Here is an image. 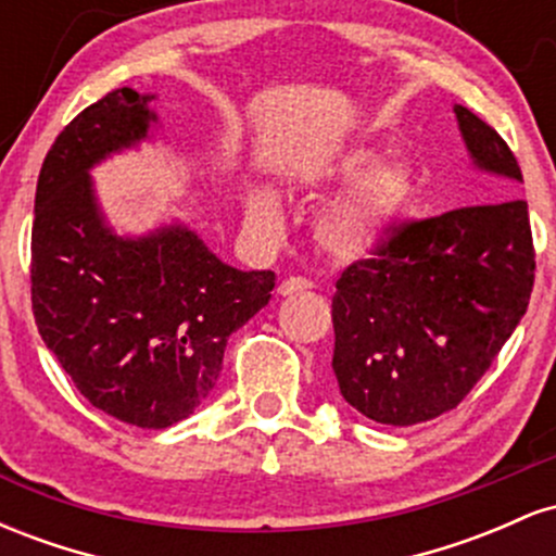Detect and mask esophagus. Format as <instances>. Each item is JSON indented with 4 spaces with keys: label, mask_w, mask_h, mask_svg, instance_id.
I'll use <instances>...</instances> for the list:
<instances>
[{
    "label": "esophagus",
    "mask_w": 556,
    "mask_h": 556,
    "mask_svg": "<svg viewBox=\"0 0 556 556\" xmlns=\"http://www.w3.org/2000/svg\"><path fill=\"white\" fill-rule=\"evenodd\" d=\"M311 290V282L305 277H287L282 285H279V295H298V292Z\"/></svg>",
    "instance_id": "obj_1"
}]
</instances>
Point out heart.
I'll use <instances>...</instances> for the list:
<instances>
[{
  "instance_id": "1",
  "label": "heart",
  "mask_w": 556,
  "mask_h": 556,
  "mask_svg": "<svg viewBox=\"0 0 556 556\" xmlns=\"http://www.w3.org/2000/svg\"><path fill=\"white\" fill-rule=\"evenodd\" d=\"M374 146H353L331 156L308 175L311 193L327 195L344 190L324 208L316 222V238L337 258L371 256L392 240L410 214L418 195L416 172L405 162H381ZM248 214L264 227L282 225V203L269 188H253Z\"/></svg>"
}]
</instances>
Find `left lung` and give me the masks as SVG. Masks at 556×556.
<instances>
[{
  "instance_id": "8db88e82",
  "label": "left lung",
  "mask_w": 556,
  "mask_h": 556,
  "mask_svg": "<svg viewBox=\"0 0 556 556\" xmlns=\"http://www.w3.org/2000/svg\"><path fill=\"white\" fill-rule=\"evenodd\" d=\"M455 117L478 169L522 182L494 127L460 104ZM509 193L513 185H502L500 195ZM533 271L520 198L402 222L387 245L337 279L331 368L342 397L387 426L457 407L526 316Z\"/></svg>"
}]
</instances>
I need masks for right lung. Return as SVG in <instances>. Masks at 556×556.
<instances>
[{
	"label": "right lung",
	"instance_id": "right-lung-1",
	"mask_svg": "<svg viewBox=\"0 0 556 556\" xmlns=\"http://www.w3.org/2000/svg\"><path fill=\"white\" fill-rule=\"evenodd\" d=\"M154 93L117 88L54 140L36 185L30 300L38 334L93 407L167 429L208 397L232 331L269 303L274 271H240L193 229L106 225L91 169L149 138Z\"/></svg>",
	"mask_w": 556,
	"mask_h": 556
}]
</instances>
